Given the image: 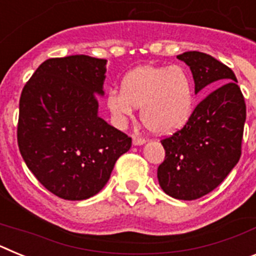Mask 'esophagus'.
<instances>
[{
  "label": "esophagus",
  "instance_id": "esophagus-1",
  "mask_svg": "<svg viewBox=\"0 0 256 256\" xmlns=\"http://www.w3.org/2000/svg\"><path fill=\"white\" fill-rule=\"evenodd\" d=\"M132 141H133V144H136V146H140V144H144V142H146V140L142 138V137H140V136H132Z\"/></svg>",
  "mask_w": 256,
  "mask_h": 256
}]
</instances>
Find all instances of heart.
<instances>
[{
	"label": "heart",
	"instance_id": "b5f03b06",
	"mask_svg": "<svg viewBox=\"0 0 256 256\" xmlns=\"http://www.w3.org/2000/svg\"><path fill=\"white\" fill-rule=\"evenodd\" d=\"M106 105L115 123L124 126L141 106V122L151 132L170 134L190 120L195 108V86L182 66H140L122 80V91L110 90Z\"/></svg>",
	"mask_w": 256,
	"mask_h": 256
}]
</instances>
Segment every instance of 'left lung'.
<instances>
[{
	"instance_id": "8db88e82",
	"label": "left lung",
	"mask_w": 256,
	"mask_h": 256,
	"mask_svg": "<svg viewBox=\"0 0 256 256\" xmlns=\"http://www.w3.org/2000/svg\"><path fill=\"white\" fill-rule=\"evenodd\" d=\"M195 80V94L212 90L182 130L162 140L165 159L158 180L166 195L196 200L220 184L241 158L246 105L232 69L204 52L177 56Z\"/></svg>"
}]
</instances>
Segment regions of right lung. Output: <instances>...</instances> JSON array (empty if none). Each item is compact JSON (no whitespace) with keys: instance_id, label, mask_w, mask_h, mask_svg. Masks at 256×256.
Segmentation results:
<instances>
[{"instance_id":"obj_1","label":"right lung","mask_w":256,"mask_h":256,"mask_svg":"<svg viewBox=\"0 0 256 256\" xmlns=\"http://www.w3.org/2000/svg\"><path fill=\"white\" fill-rule=\"evenodd\" d=\"M106 60L48 58L22 88L18 144L29 170L60 198L86 200L108 183L132 138L101 119Z\"/></svg>"}]
</instances>
